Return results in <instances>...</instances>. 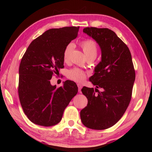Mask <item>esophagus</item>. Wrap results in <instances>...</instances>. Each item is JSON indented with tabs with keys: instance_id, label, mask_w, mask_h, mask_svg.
<instances>
[{
	"instance_id": "obj_1",
	"label": "esophagus",
	"mask_w": 152,
	"mask_h": 152,
	"mask_svg": "<svg viewBox=\"0 0 152 152\" xmlns=\"http://www.w3.org/2000/svg\"><path fill=\"white\" fill-rule=\"evenodd\" d=\"M77 86H78V92L81 93V89L82 88V86L81 84H80V83H78Z\"/></svg>"
}]
</instances>
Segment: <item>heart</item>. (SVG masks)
<instances>
[{
  "instance_id": "1",
  "label": "heart",
  "mask_w": 152,
  "mask_h": 152,
  "mask_svg": "<svg viewBox=\"0 0 152 152\" xmlns=\"http://www.w3.org/2000/svg\"><path fill=\"white\" fill-rule=\"evenodd\" d=\"M80 46L84 51L87 57H93L95 59L97 55L98 48L94 40L91 39L83 40L80 42ZM74 48V45L72 43H69L66 46L63 51V60L64 62H68L69 61L70 55L72 52ZM68 77L74 81L81 82L86 78V74L84 71L80 70L78 68H74L68 72Z\"/></svg>"
}]
</instances>
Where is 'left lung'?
<instances>
[{
	"label": "left lung",
	"instance_id": "8db88e82",
	"mask_svg": "<svg viewBox=\"0 0 152 152\" xmlns=\"http://www.w3.org/2000/svg\"><path fill=\"white\" fill-rule=\"evenodd\" d=\"M83 31L99 44L102 59L89 78L96 88L83 87L82 89L88 102L80 112V118L87 127L106 129L121 118L129 104L135 70L129 49L114 31L92 27Z\"/></svg>",
	"mask_w": 152,
	"mask_h": 152
}]
</instances>
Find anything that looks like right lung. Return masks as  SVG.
I'll return each mask as SVG.
<instances>
[{
    "mask_svg": "<svg viewBox=\"0 0 152 152\" xmlns=\"http://www.w3.org/2000/svg\"><path fill=\"white\" fill-rule=\"evenodd\" d=\"M80 27L51 28L34 39L23 56L19 69L18 94L25 114L33 124H57L78 93L75 83L66 80L56 88L50 80L64 68L63 51L78 36Z\"/></svg>",
    "mask_w": 152,
    "mask_h": 152,
    "instance_id": "add662e5",
    "label": "right lung"
}]
</instances>
